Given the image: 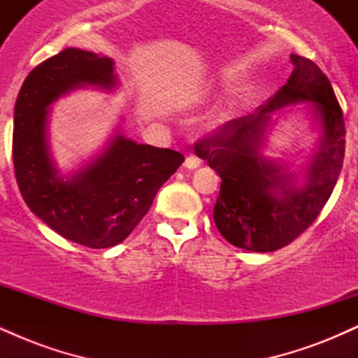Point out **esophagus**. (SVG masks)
<instances>
[{"mask_svg": "<svg viewBox=\"0 0 358 358\" xmlns=\"http://www.w3.org/2000/svg\"><path fill=\"white\" fill-rule=\"evenodd\" d=\"M200 166V159L196 158V156H187V159H185V168H188V170H195V168Z\"/></svg>", "mask_w": 358, "mask_h": 358, "instance_id": "34e87169", "label": "esophagus"}]
</instances>
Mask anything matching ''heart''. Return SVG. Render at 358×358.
I'll return each instance as SVG.
<instances>
[{
    "mask_svg": "<svg viewBox=\"0 0 358 358\" xmlns=\"http://www.w3.org/2000/svg\"><path fill=\"white\" fill-rule=\"evenodd\" d=\"M213 94V87L212 85H208V87H205V89H202L199 92V97L200 99H205V97H208V96H212ZM231 110L229 109H225V110H222V113H219V114H215V116H213V119L210 121V124L212 126H222V124H225V122L229 121V119H231Z\"/></svg>",
    "mask_w": 358,
    "mask_h": 358,
    "instance_id": "obj_1",
    "label": "heart"
}]
</instances>
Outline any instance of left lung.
<instances>
[{
  "label": "left lung",
  "mask_w": 358,
  "mask_h": 358,
  "mask_svg": "<svg viewBox=\"0 0 358 358\" xmlns=\"http://www.w3.org/2000/svg\"><path fill=\"white\" fill-rule=\"evenodd\" d=\"M289 59V79L266 104L193 146L222 178L213 207L217 229L232 245L252 252H273L301 236L328 202L343 166L345 122L334 87L315 62L294 53ZM298 101L312 102L322 129L303 184L260 153L270 114Z\"/></svg>",
  "instance_id": "8db88e82"
}]
</instances>
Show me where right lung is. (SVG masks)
<instances>
[{"label":"right lung","instance_id":"right-lung-1","mask_svg":"<svg viewBox=\"0 0 358 358\" xmlns=\"http://www.w3.org/2000/svg\"><path fill=\"white\" fill-rule=\"evenodd\" d=\"M117 85L114 60L65 48L28 73L13 117V165L24 203L65 239L90 249L119 244L146 215L183 155L138 145L121 133L87 166L65 178L48 146V108L73 89Z\"/></svg>","mask_w":358,"mask_h":358}]
</instances>
